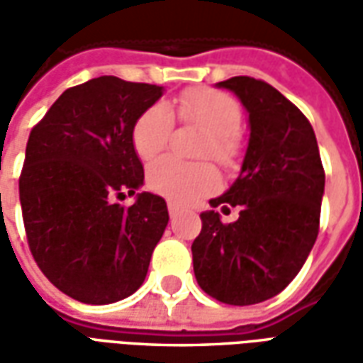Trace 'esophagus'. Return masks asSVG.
<instances>
[{
	"instance_id": "34e87169",
	"label": "esophagus",
	"mask_w": 363,
	"mask_h": 363,
	"mask_svg": "<svg viewBox=\"0 0 363 363\" xmlns=\"http://www.w3.org/2000/svg\"><path fill=\"white\" fill-rule=\"evenodd\" d=\"M167 210H169V216H171V218H174V216L179 213V206L173 204V202H169V204H167Z\"/></svg>"
}]
</instances>
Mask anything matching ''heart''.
Wrapping results in <instances>:
<instances>
[{"label": "heart", "mask_w": 363, "mask_h": 363, "mask_svg": "<svg viewBox=\"0 0 363 363\" xmlns=\"http://www.w3.org/2000/svg\"><path fill=\"white\" fill-rule=\"evenodd\" d=\"M174 118L196 124L210 134L204 157H213L221 165H233L239 157L241 106L233 96L216 89H190L174 103H155L138 116L132 128V143L143 161H153L169 147ZM147 182L161 196L179 204L210 194L220 186V174L208 163H184L181 159L163 157L151 163Z\"/></svg>", "instance_id": "obj_1"}]
</instances>
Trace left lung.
Masks as SVG:
<instances>
[{"label":"left lung","mask_w":363,"mask_h":363,"mask_svg":"<svg viewBox=\"0 0 363 363\" xmlns=\"http://www.w3.org/2000/svg\"><path fill=\"white\" fill-rule=\"evenodd\" d=\"M249 114V143L235 182L210 206L241 208L221 223L200 213L192 243L200 288L221 303L252 305L278 296L294 280L319 233L325 171L309 120L272 85L247 75L218 83Z\"/></svg>","instance_id":"obj_1"}]
</instances>
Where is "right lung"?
Instances as JSON below:
<instances>
[{"label": "right lung", "mask_w": 363, "mask_h": 363, "mask_svg": "<svg viewBox=\"0 0 363 363\" xmlns=\"http://www.w3.org/2000/svg\"><path fill=\"white\" fill-rule=\"evenodd\" d=\"M163 87L101 75L64 91L28 135L19 198L28 247L44 276L66 296L106 305L145 280L169 212L138 192L143 165L132 128Z\"/></svg>", "instance_id": "1"}]
</instances>
